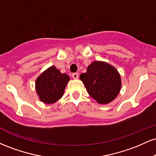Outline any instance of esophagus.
<instances>
[{
  "instance_id": "obj_1",
  "label": "esophagus",
  "mask_w": 156,
  "mask_h": 156,
  "mask_svg": "<svg viewBox=\"0 0 156 156\" xmlns=\"http://www.w3.org/2000/svg\"><path fill=\"white\" fill-rule=\"evenodd\" d=\"M72 76H73V78H74V79H78V77H79V76H78V73H73Z\"/></svg>"
}]
</instances>
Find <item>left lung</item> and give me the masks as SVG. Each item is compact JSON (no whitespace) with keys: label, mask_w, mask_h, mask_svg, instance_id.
Segmentation results:
<instances>
[{"label":"left lung","mask_w":156,"mask_h":156,"mask_svg":"<svg viewBox=\"0 0 156 156\" xmlns=\"http://www.w3.org/2000/svg\"><path fill=\"white\" fill-rule=\"evenodd\" d=\"M80 79L89 95L101 104L108 103L115 99L121 88L120 76L117 69L103 62L91 64L87 73L80 75Z\"/></svg>","instance_id":"8db88e82"}]
</instances>
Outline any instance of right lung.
Returning a JSON list of instances; mask_svg holds the SVG:
<instances>
[{
    "label": "right lung",
    "instance_id": "add662e5",
    "mask_svg": "<svg viewBox=\"0 0 156 156\" xmlns=\"http://www.w3.org/2000/svg\"><path fill=\"white\" fill-rule=\"evenodd\" d=\"M69 80L67 74H62L54 66L49 67L36 80V90L39 99L47 104L56 102L63 96Z\"/></svg>",
    "mask_w": 156,
    "mask_h": 156
}]
</instances>
